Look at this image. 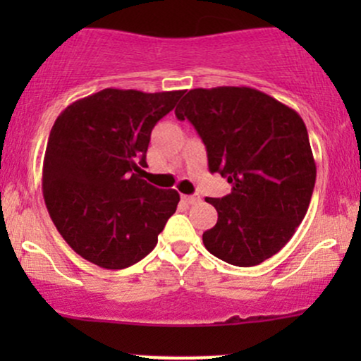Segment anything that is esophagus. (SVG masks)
Instances as JSON below:
<instances>
[{"instance_id":"obj_1","label":"esophagus","mask_w":361,"mask_h":361,"mask_svg":"<svg viewBox=\"0 0 361 361\" xmlns=\"http://www.w3.org/2000/svg\"><path fill=\"white\" fill-rule=\"evenodd\" d=\"M183 202H186V204L193 205V204H198L200 202V195H183Z\"/></svg>"}]
</instances>
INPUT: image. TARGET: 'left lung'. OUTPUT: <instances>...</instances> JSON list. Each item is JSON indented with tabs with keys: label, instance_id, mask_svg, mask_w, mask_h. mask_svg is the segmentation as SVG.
I'll use <instances>...</instances> for the list:
<instances>
[{
	"label": "left lung",
	"instance_id": "obj_1",
	"mask_svg": "<svg viewBox=\"0 0 361 361\" xmlns=\"http://www.w3.org/2000/svg\"><path fill=\"white\" fill-rule=\"evenodd\" d=\"M204 140L209 169L233 190L205 198L219 219L202 239L207 251L234 267H256L295 234L307 214L316 161L295 110L247 86L195 88L175 110Z\"/></svg>",
	"mask_w": 361,
	"mask_h": 361
}]
</instances>
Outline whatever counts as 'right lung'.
I'll list each match as a JSON object with an SVG mask.
<instances>
[{
    "label": "right lung",
    "instance_id": "obj_1",
    "mask_svg": "<svg viewBox=\"0 0 361 361\" xmlns=\"http://www.w3.org/2000/svg\"><path fill=\"white\" fill-rule=\"evenodd\" d=\"M185 91L106 88L71 103L54 122L42 190L54 226L90 263L122 270L147 256L180 193L140 176L157 120Z\"/></svg>",
    "mask_w": 361,
    "mask_h": 361
}]
</instances>
